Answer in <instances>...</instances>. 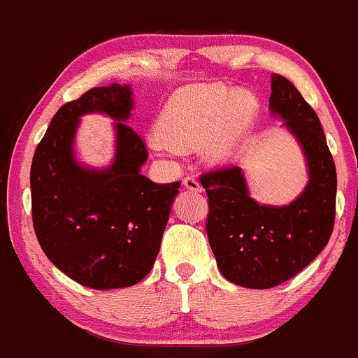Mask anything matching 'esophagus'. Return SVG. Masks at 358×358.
I'll return each mask as SVG.
<instances>
[{"label": "esophagus", "instance_id": "obj_1", "mask_svg": "<svg viewBox=\"0 0 358 358\" xmlns=\"http://www.w3.org/2000/svg\"><path fill=\"white\" fill-rule=\"evenodd\" d=\"M182 184L189 189V191H194V192L203 191V187H201L199 180L196 179V176H186V178L182 179Z\"/></svg>", "mask_w": 358, "mask_h": 358}]
</instances>
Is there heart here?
<instances>
[{
	"instance_id": "b5f03b06",
	"label": "heart",
	"mask_w": 358,
	"mask_h": 358,
	"mask_svg": "<svg viewBox=\"0 0 358 358\" xmlns=\"http://www.w3.org/2000/svg\"><path fill=\"white\" fill-rule=\"evenodd\" d=\"M256 110L258 102L246 90L233 94L221 83L186 87L164 108L159 134L180 149H196L204 144L208 161L224 162L241 149ZM165 143L155 141V149L174 154V147Z\"/></svg>"
}]
</instances>
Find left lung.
Returning <instances> with one entry per match:
<instances>
[{"mask_svg":"<svg viewBox=\"0 0 358 358\" xmlns=\"http://www.w3.org/2000/svg\"><path fill=\"white\" fill-rule=\"evenodd\" d=\"M271 112L285 119L308 162L303 194L283 208L248 196L241 169L224 166L201 174L208 194L206 233L226 280L266 289L298 275L320 255L335 224L337 171L320 119L289 80L271 75Z\"/></svg>","mask_w":358,"mask_h":358,"instance_id":"left-lung-1","label":"left lung"}]
</instances>
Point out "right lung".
<instances>
[{
  "label": "right lung",
  "instance_id": "add662e5",
  "mask_svg": "<svg viewBox=\"0 0 358 358\" xmlns=\"http://www.w3.org/2000/svg\"><path fill=\"white\" fill-rule=\"evenodd\" d=\"M129 85L90 88L58 108L31 162V217L43 253L83 287H132L152 270L180 182L141 174L145 142L127 122ZM103 111L119 120L116 162L105 171L78 166L71 152L78 117Z\"/></svg>",
  "mask_w": 358,
  "mask_h": 358
}]
</instances>
